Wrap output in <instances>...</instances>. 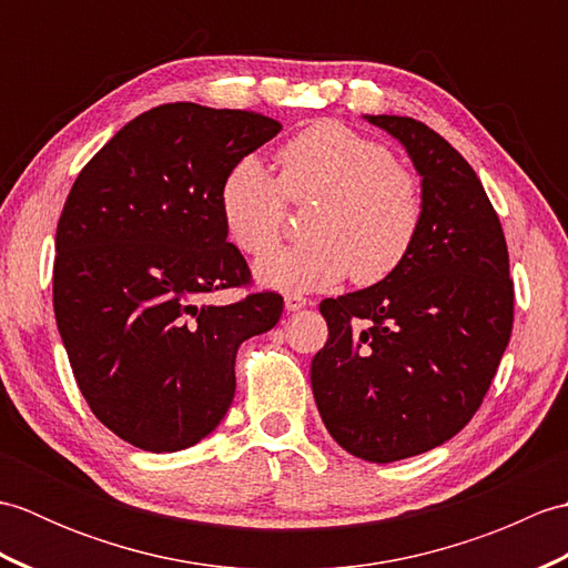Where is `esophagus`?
Returning a JSON list of instances; mask_svg holds the SVG:
<instances>
[{"label": "esophagus", "mask_w": 568, "mask_h": 568, "mask_svg": "<svg viewBox=\"0 0 568 568\" xmlns=\"http://www.w3.org/2000/svg\"><path fill=\"white\" fill-rule=\"evenodd\" d=\"M307 303H310L307 297L291 293V295H285V312H300V310L307 307Z\"/></svg>", "instance_id": "34e87169"}]
</instances>
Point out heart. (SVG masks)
<instances>
[{
    "label": "heart",
    "instance_id": "1",
    "mask_svg": "<svg viewBox=\"0 0 568 568\" xmlns=\"http://www.w3.org/2000/svg\"><path fill=\"white\" fill-rule=\"evenodd\" d=\"M277 161L281 183L256 155H244L220 187L226 234L251 256L281 236L285 197H320L305 224L310 239L256 263L263 285L307 293L336 285L348 273L371 285L407 258L422 224V195L388 149L339 122H317L287 141Z\"/></svg>",
    "mask_w": 568,
    "mask_h": 568
}]
</instances>
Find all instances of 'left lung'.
<instances>
[{"label":"left lung","instance_id":"obj_1","mask_svg":"<svg viewBox=\"0 0 568 568\" xmlns=\"http://www.w3.org/2000/svg\"><path fill=\"white\" fill-rule=\"evenodd\" d=\"M419 175L422 224L397 268L322 300L329 339L310 381L334 442L373 464L429 452L484 403L513 332L508 246L464 155L409 116L364 114Z\"/></svg>","mask_w":568,"mask_h":568}]
</instances>
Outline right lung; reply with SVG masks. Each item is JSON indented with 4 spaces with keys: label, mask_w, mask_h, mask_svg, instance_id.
<instances>
[{
    "label": "right lung",
    "mask_w": 568,
    "mask_h": 568,
    "mask_svg": "<svg viewBox=\"0 0 568 568\" xmlns=\"http://www.w3.org/2000/svg\"><path fill=\"white\" fill-rule=\"evenodd\" d=\"M281 124L192 102L129 122L82 168L55 232L53 310L80 393L143 452L197 444L224 419L241 342L273 329L283 297H202L248 283L226 241L222 180Z\"/></svg>",
    "instance_id": "1"
}]
</instances>
